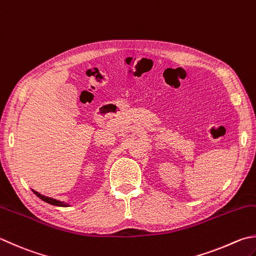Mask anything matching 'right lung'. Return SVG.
Masks as SVG:
<instances>
[{"instance_id": "obj_1", "label": "right lung", "mask_w": 256, "mask_h": 256, "mask_svg": "<svg viewBox=\"0 0 256 256\" xmlns=\"http://www.w3.org/2000/svg\"><path fill=\"white\" fill-rule=\"evenodd\" d=\"M33 192H34V194L38 197V198H41L42 200H44V202H46V203H49V204H51V205H54V206H61V207H66V206H69L68 204L64 203V202L56 200H54V198H51V197H48V196H44V195H41L40 192H36V190H33Z\"/></svg>"}]
</instances>
